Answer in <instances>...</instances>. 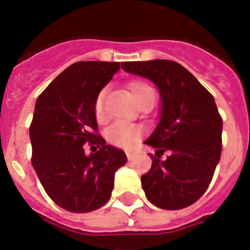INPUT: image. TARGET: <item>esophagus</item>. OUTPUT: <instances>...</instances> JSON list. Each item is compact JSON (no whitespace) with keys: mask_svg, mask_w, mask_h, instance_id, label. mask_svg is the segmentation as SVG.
<instances>
[{"mask_svg":"<svg viewBox=\"0 0 250 250\" xmlns=\"http://www.w3.org/2000/svg\"><path fill=\"white\" fill-rule=\"evenodd\" d=\"M127 158H128V161H131L133 158V153L132 152H127Z\"/></svg>","mask_w":250,"mask_h":250,"instance_id":"34e87169","label":"esophagus"}]
</instances>
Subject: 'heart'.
Wrapping results in <instances>:
<instances>
[{"label":"heart","mask_w":250,"mask_h":250,"mask_svg":"<svg viewBox=\"0 0 250 250\" xmlns=\"http://www.w3.org/2000/svg\"><path fill=\"white\" fill-rule=\"evenodd\" d=\"M128 89L136 104H139L146 94L153 92L152 86H149L148 84L143 83V82H137V80L128 83ZM105 97L106 90L102 89L98 92L96 100H94V117L98 122H102L105 118ZM140 135L141 131L139 127L125 125V123H114L106 129L105 132L106 140L109 141L110 144L115 145V146H122V148L131 146L140 137Z\"/></svg>","instance_id":"b5f03b06"}]
</instances>
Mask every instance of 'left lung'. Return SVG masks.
<instances>
[{"mask_svg":"<svg viewBox=\"0 0 250 250\" xmlns=\"http://www.w3.org/2000/svg\"><path fill=\"white\" fill-rule=\"evenodd\" d=\"M128 74L149 79L161 94L160 121L144 144L156 149L141 176L153 205L179 210L205 193L222 152L223 121L214 97L182 64L166 60L123 62ZM169 153L165 160L160 156Z\"/></svg>","mask_w":250,"mask_h":250,"instance_id":"obj_1","label":"left lung"}]
</instances>
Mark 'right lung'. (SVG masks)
Wrapping results in <instances>:
<instances>
[{"instance_id":"obj_1","label":"right lung","mask_w":250,"mask_h":250,"mask_svg":"<svg viewBox=\"0 0 250 250\" xmlns=\"http://www.w3.org/2000/svg\"><path fill=\"white\" fill-rule=\"evenodd\" d=\"M119 68V62H76L46 86L35 105L29 127L32 166L49 197L72 213L105 205L115 171L127 162L123 150L93 133L98 129L96 96ZM85 142L98 152L85 155Z\"/></svg>"}]
</instances>
